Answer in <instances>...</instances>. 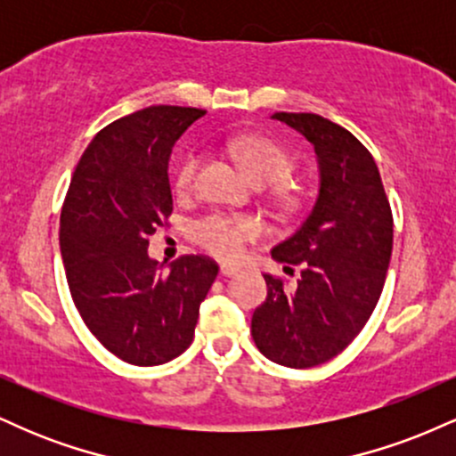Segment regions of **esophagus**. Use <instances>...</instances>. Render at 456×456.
Segmentation results:
<instances>
[{
  "mask_svg": "<svg viewBox=\"0 0 456 456\" xmlns=\"http://www.w3.org/2000/svg\"><path fill=\"white\" fill-rule=\"evenodd\" d=\"M238 272H240L238 265H232V264H223L221 265V274L223 276H233V274H238Z\"/></svg>",
  "mask_w": 456,
  "mask_h": 456,
  "instance_id": "obj_1",
  "label": "esophagus"
}]
</instances>
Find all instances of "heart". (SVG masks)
Here are the masks:
<instances>
[{"mask_svg":"<svg viewBox=\"0 0 456 456\" xmlns=\"http://www.w3.org/2000/svg\"><path fill=\"white\" fill-rule=\"evenodd\" d=\"M229 151L238 159L244 171L255 182L264 186H276V195L285 201H291L289 188L281 182L294 171L296 162L281 143L261 134H244L229 141ZM199 169H201V154L188 151L175 169L177 192H188L195 186ZM261 235V223L244 214H208L191 224V238L203 250L221 259H235L242 255L244 246L255 242Z\"/></svg>","mask_w":456,"mask_h":456,"instance_id":"b5f03b06","label":"heart"}]
</instances>
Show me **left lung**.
I'll return each instance as SVG.
<instances>
[{
  "instance_id": "1",
  "label": "left lung",
  "mask_w": 456,
  "mask_h": 456,
  "mask_svg": "<svg viewBox=\"0 0 456 456\" xmlns=\"http://www.w3.org/2000/svg\"><path fill=\"white\" fill-rule=\"evenodd\" d=\"M311 141L319 195L300 229L272 257L300 265L294 287L264 274L268 297L250 332L272 362L311 369L338 355L378 306L392 255V210L370 151L349 130L315 113H274ZM294 272V270H291Z\"/></svg>"
}]
</instances>
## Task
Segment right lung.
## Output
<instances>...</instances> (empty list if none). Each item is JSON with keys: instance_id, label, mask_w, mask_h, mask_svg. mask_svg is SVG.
<instances>
[{"instance_id": "1", "label": "right lung", "mask_w": 456, "mask_h": 456, "mask_svg": "<svg viewBox=\"0 0 456 456\" xmlns=\"http://www.w3.org/2000/svg\"><path fill=\"white\" fill-rule=\"evenodd\" d=\"M203 109H141L104 126L83 151L60 216V248L78 315L124 362L156 366L186 352L199 305L218 274L206 255L169 270L148 257L150 235L169 224L171 148Z\"/></svg>"}]
</instances>
